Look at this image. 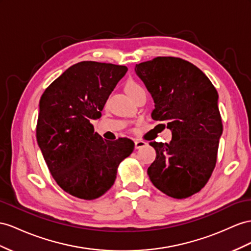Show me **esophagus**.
<instances>
[{
	"label": "esophagus",
	"instance_id": "1",
	"mask_svg": "<svg viewBox=\"0 0 251 251\" xmlns=\"http://www.w3.org/2000/svg\"><path fill=\"white\" fill-rule=\"evenodd\" d=\"M145 145H146V142H144V141H141V140L134 141V149L136 150H139L141 147H144Z\"/></svg>",
	"mask_w": 251,
	"mask_h": 251
}]
</instances>
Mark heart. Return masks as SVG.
Masks as SVG:
<instances>
[{"mask_svg":"<svg viewBox=\"0 0 251 251\" xmlns=\"http://www.w3.org/2000/svg\"><path fill=\"white\" fill-rule=\"evenodd\" d=\"M142 90H143V88L134 80H128L125 85V91L127 92L128 95L130 96L131 99H133L134 95L139 93L140 91H142Z\"/></svg>","mask_w":251,"mask_h":251,"instance_id":"obj_1","label":"heart"}]
</instances>
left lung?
<instances>
[{"instance_id":"left-lung-1","label":"left lung","mask_w":251,"mask_h":251,"mask_svg":"<svg viewBox=\"0 0 251 251\" xmlns=\"http://www.w3.org/2000/svg\"><path fill=\"white\" fill-rule=\"evenodd\" d=\"M134 70L155 102L151 118L166 122L173 134L170 143H150L157 156L147 174L168 196L190 197L216 164L223 132L216 89L201 70L178 57H156Z\"/></svg>"}]
</instances>
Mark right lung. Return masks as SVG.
Instances as JSON below:
<instances>
[{
    "mask_svg": "<svg viewBox=\"0 0 251 251\" xmlns=\"http://www.w3.org/2000/svg\"><path fill=\"white\" fill-rule=\"evenodd\" d=\"M127 70L98 61L75 63L41 96L37 142L54 180L74 197L92 201L104 195L134 149L128 138L104 140L91 124Z\"/></svg>",
    "mask_w": 251,
    "mask_h": 251,
    "instance_id": "add662e5",
    "label": "right lung"
}]
</instances>
